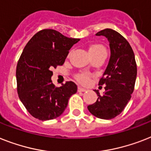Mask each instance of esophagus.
I'll use <instances>...</instances> for the list:
<instances>
[{
    "mask_svg": "<svg viewBox=\"0 0 151 151\" xmlns=\"http://www.w3.org/2000/svg\"><path fill=\"white\" fill-rule=\"evenodd\" d=\"M86 89L84 88H82V87L79 86L78 87V91H80V92H84V91H86Z\"/></svg>",
    "mask_w": 151,
    "mask_h": 151,
    "instance_id": "esophagus-1",
    "label": "esophagus"
}]
</instances>
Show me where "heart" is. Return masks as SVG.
<instances>
[{"mask_svg":"<svg viewBox=\"0 0 151 151\" xmlns=\"http://www.w3.org/2000/svg\"><path fill=\"white\" fill-rule=\"evenodd\" d=\"M101 50H105L104 46H102L100 44H93L91 46H90L89 47V52H99V51H101ZM78 79L80 81L84 83V84H86L89 81V77L86 74H81V75L78 76Z\"/></svg>","mask_w":151,"mask_h":151,"instance_id":"1","label":"heart"}]
</instances>
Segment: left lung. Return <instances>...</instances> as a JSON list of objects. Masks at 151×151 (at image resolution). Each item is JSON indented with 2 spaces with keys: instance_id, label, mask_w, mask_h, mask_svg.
<instances>
[{
  "instance_id": "8db88e82",
  "label": "left lung",
  "mask_w": 151,
  "mask_h": 151,
  "mask_svg": "<svg viewBox=\"0 0 151 151\" xmlns=\"http://www.w3.org/2000/svg\"><path fill=\"white\" fill-rule=\"evenodd\" d=\"M96 35H103L108 40L110 58L99 83L105 85V92L101 95L99 90H95L99 97L88 109L97 118L111 119L119 115L130 100L137 78V63L132 47L119 33L105 29Z\"/></svg>"
}]
</instances>
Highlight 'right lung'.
Returning <instances> with one entry per match:
<instances>
[{
  "instance_id": "1",
  "label": "right lung",
  "mask_w": 151,
  "mask_h": 151,
  "mask_svg": "<svg viewBox=\"0 0 151 151\" xmlns=\"http://www.w3.org/2000/svg\"><path fill=\"white\" fill-rule=\"evenodd\" d=\"M78 41L53 29H43L24 46L16 69L17 90L21 101L35 119L45 121L59 117L77 92L74 82L56 88L51 77L52 68L63 64L70 48Z\"/></svg>"
}]
</instances>
